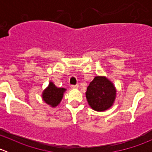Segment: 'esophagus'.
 Returning <instances> with one entry per match:
<instances>
[{
	"mask_svg": "<svg viewBox=\"0 0 152 152\" xmlns=\"http://www.w3.org/2000/svg\"><path fill=\"white\" fill-rule=\"evenodd\" d=\"M70 87H71L72 89H76V88H78V87H79V85H71V86H70Z\"/></svg>",
	"mask_w": 152,
	"mask_h": 152,
	"instance_id": "obj_1",
	"label": "esophagus"
}]
</instances>
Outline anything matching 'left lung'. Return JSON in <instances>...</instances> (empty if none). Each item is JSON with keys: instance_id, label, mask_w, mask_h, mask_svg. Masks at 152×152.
I'll return each mask as SVG.
<instances>
[{"instance_id": "1", "label": "left lung", "mask_w": 152, "mask_h": 152, "mask_svg": "<svg viewBox=\"0 0 152 152\" xmlns=\"http://www.w3.org/2000/svg\"><path fill=\"white\" fill-rule=\"evenodd\" d=\"M116 91L111 82L105 77L96 76L86 92L89 105L96 111H104L113 105Z\"/></svg>"}]
</instances>
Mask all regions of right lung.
<instances>
[{
  "label": "right lung",
  "mask_w": 152,
  "mask_h": 152,
  "mask_svg": "<svg viewBox=\"0 0 152 152\" xmlns=\"http://www.w3.org/2000/svg\"><path fill=\"white\" fill-rule=\"evenodd\" d=\"M65 90V88H57L52 82H50L48 87L42 93L43 100L48 104L56 107L62 100Z\"/></svg>",
  "instance_id": "add662e5"
}]
</instances>
